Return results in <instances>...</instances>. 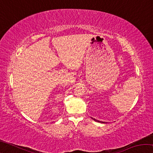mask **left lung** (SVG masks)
Here are the masks:
<instances>
[{
	"label": "left lung",
	"mask_w": 153,
	"mask_h": 153,
	"mask_svg": "<svg viewBox=\"0 0 153 153\" xmlns=\"http://www.w3.org/2000/svg\"><path fill=\"white\" fill-rule=\"evenodd\" d=\"M92 119L93 120H94V121H98V122H100V123H105V122H102V121H98V120H95V119H93L92 117Z\"/></svg>",
	"instance_id": "1"
}]
</instances>
